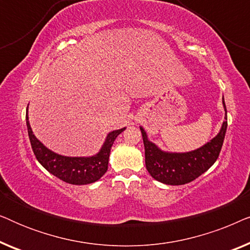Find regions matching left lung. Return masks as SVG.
<instances>
[{"label": "left lung", "mask_w": 250, "mask_h": 250, "mask_svg": "<svg viewBox=\"0 0 250 250\" xmlns=\"http://www.w3.org/2000/svg\"><path fill=\"white\" fill-rule=\"evenodd\" d=\"M223 105L225 109V121L220 133L201 148L190 152L175 153L162 151L155 143L149 141L145 129L140 127L145 145L146 167L150 175L162 183L181 186L196 180L208 168H210L220 156L228 127L224 98Z\"/></svg>", "instance_id": "obj_1"}]
</instances>
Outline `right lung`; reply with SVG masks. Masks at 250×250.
Returning a JSON list of instances; mask_svg holds the SVG:
<instances>
[{
    "label": "right lung",
    "mask_w": 250,
    "mask_h": 250,
    "mask_svg": "<svg viewBox=\"0 0 250 250\" xmlns=\"http://www.w3.org/2000/svg\"><path fill=\"white\" fill-rule=\"evenodd\" d=\"M26 124L28 129V136L32 149L36 159L47 172L53 174L63 182L83 186L98 181L108 169L109 155L116 138L124 131V128L112 131L108 134L105 142L100 151L92 157H66L54 153L44 146L33 134L28 122V115L26 114Z\"/></svg>",
    "instance_id": "1"
}]
</instances>
